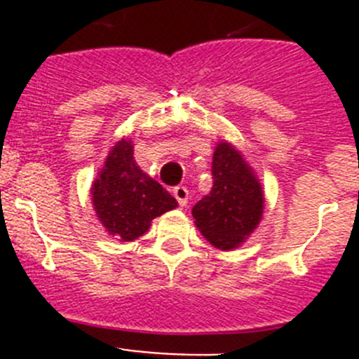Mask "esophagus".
Returning <instances> with one entry per match:
<instances>
[{"label":"esophagus","mask_w":359,"mask_h":359,"mask_svg":"<svg viewBox=\"0 0 359 359\" xmlns=\"http://www.w3.org/2000/svg\"><path fill=\"white\" fill-rule=\"evenodd\" d=\"M174 198L177 199L180 207H187V203H189V189L183 185L176 187V189H174Z\"/></svg>","instance_id":"34e87169"}]
</instances>
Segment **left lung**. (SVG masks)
I'll list each match as a JSON object with an SVG mask.
<instances>
[{"instance_id": "left-lung-1", "label": "left lung", "mask_w": 359, "mask_h": 359, "mask_svg": "<svg viewBox=\"0 0 359 359\" xmlns=\"http://www.w3.org/2000/svg\"><path fill=\"white\" fill-rule=\"evenodd\" d=\"M214 187L192 208L203 237L217 250L243 246L261 223L264 190L250 163L230 142H217L212 156Z\"/></svg>"}]
</instances>
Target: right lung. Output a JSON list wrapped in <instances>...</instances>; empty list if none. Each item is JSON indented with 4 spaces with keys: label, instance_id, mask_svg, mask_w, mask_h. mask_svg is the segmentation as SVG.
I'll use <instances>...</instances> for the list:
<instances>
[{
    "label": "right lung",
    "instance_id": "add662e5",
    "mask_svg": "<svg viewBox=\"0 0 359 359\" xmlns=\"http://www.w3.org/2000/svg\"><path fill=\"white\" fill-rule=\"evenodd\" d=\"M133 154L131 138L116 142L91 185L98 221L122 243L144 236L152 219L177 207L176 199L138 167Z\"/></svg>",
    "mask_w": 359,
    "mask_h": 359
}]
</instances>
